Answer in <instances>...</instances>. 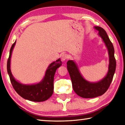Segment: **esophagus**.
Wrapping results in <instances>:
<instances>
[{
	"mask_svg": "<svg viewBox=\"0 0 125 125\" xmlns=\"http://www.w3.org/2000/svg\"><path fill=\"white\" fill-rule=\"evenodd\" d=\"M69 58V57L68 55L66 54H64L62 56L61 59H62V60H63V61H65V60H68Z\"/></svg>",
	"mask_w": 125,
	"mask_h": 125,
	"instance_id": "34e87169",
	"label": "esophagus"
}]
</instances>
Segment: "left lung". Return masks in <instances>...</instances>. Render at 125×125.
I'll return each mask as SVG.
<instances>
[{"instance_id":"8db88e82","label":"left lung","mask_w":125,"mask_h":125,"mask_svg":"<svg viewBox=\"0 0 125 125\" xmlns=\"http://www.w3.org/2000/svg\"><path fill=\"white\" fill-rule=\"evenodd\" d=\"M95 28L99 31L98 34L102 38L108 49L110 63L109 71L106 77L98 83H89L82 76L73 61L69 60L66 63L74 91L78 95L83 98H94L105 93L112 82L115 71L116 61L112 43L110 41L105 31L102 28L97 26L95 27Z\"/></svg>"}]
</instances>
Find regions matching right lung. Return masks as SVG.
I'll use <instances>...</instances> for the list:
<instances>
[{"mask_svg":"<svg viewBox=\"0 0 125 125\" xmlns=\"http://www.w3.org/2000/svg\"><path fill=\"white\" fill-rule=\"evenodd\" d=\"M16 41L11 46L10 55L7 60V69L10 82L17 93L26 100L34 102H42L48 100L53 94L54 90V77L56 69L61 65L60 59L52 63L46 70L45 76L42 82L31 85H24L17 82L11 74L10 64L13 49Z\"/></svg>","mask_w":125,"mask_h":125,"instance_id":"1","label":"right lung"}]
</instances>
